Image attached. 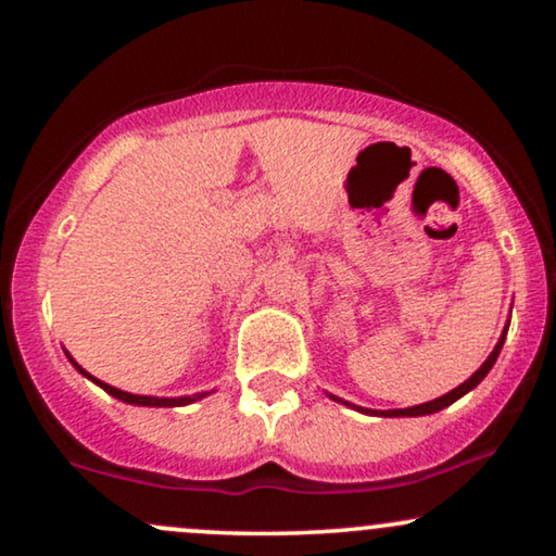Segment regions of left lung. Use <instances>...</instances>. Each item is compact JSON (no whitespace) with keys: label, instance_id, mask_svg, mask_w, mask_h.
Returning a JSON list of instances; mask_svg holds the SVG:
<instances>
[{"label":"left lung","instance_id":"8db88e82","mask_svg":"<svg viewBox=\"0 0 556 556\" xmlns=\"http://www.w3.org/2000/svg\"><path fill=\"white\" fill-rule=\"evenodd\" d=\"M508 324H511V321H506L504 333H501V339L496 341V346H493V352L489 354V359H485V362L481 364V367H478V369L473 371V375H470V377L466 379V382L458 384V387H455V390H451L447 394H443V397L430 400V402H422V405H415V407H400V409H369V407H356V405H352V402L337 397V394H329V397H331L333 402H341V405L356 409V413H362V415H375V417H422V415L440 413V409H445L447 405H453L455 400H460L463 394H468L470 390H473V387H478V384L483 382L485 375H489L491 367H493V364H496V359H498L501 346H504L506 333H508Z\"/></svg>","mask_w":556,"mask_h":556}]
</instances>
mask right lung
Masks as SVG:
<instances>
[{
    "label": "right lung",
    "instance_id": "obj_1",
    "mask_svg": "<svg viewBox=\"0 0 556 556\" xmlns=\"http://www.w3.org/2000/svg\"><path fill=\"white\" fill-rule=\"evenodd\" d=\"M65 356H67V359H71L73 367L78 369L83 377H88L90 382L98 384V387H101V390L109 392L111 397H116V400H121V402H126V405H136V407H185V405H192V402L202 400V397H207V394H210V392H197V394H185V397H151V394H131V392L118 390V387H111V384L101 382V379H96L93 375H88V371L83 369L80 364L73 359L71 352H65Z\"/></svg>",
    "mask_w": 556,
    "mask_h": 556
}]
</instances>
